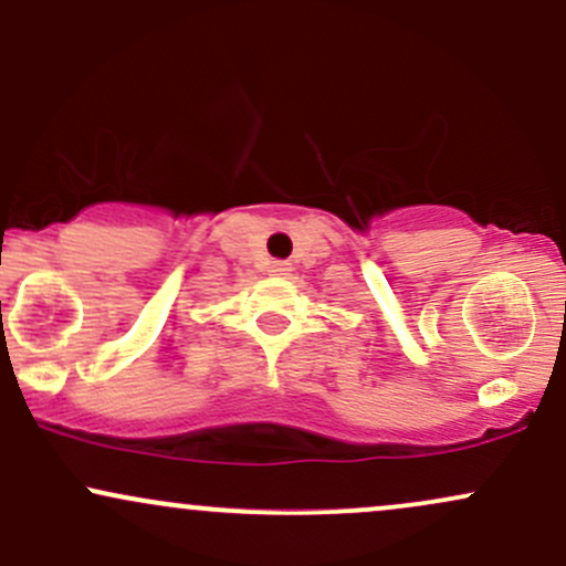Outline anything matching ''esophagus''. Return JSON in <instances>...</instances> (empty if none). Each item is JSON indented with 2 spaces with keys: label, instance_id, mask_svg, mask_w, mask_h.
<instances>
[{
  "label": "esophagus",
  "instance_id": "34e87169",
  "mask_svg": "<svg viewBox=\"0 0 566 566\" xmlns=\"http://www.w3.org/2000/svg\"><path fill=\"white\" fill-rule=\"evenodd\" d=\"M271 271H274V274H279V276H284L290 271V263H284V261H274V265H271Z\"/></svg>",
  "mask_w": 566,
  "mask_h": 566
}]
</instances>
